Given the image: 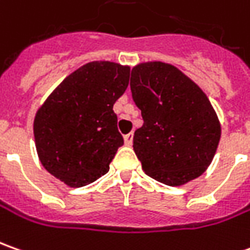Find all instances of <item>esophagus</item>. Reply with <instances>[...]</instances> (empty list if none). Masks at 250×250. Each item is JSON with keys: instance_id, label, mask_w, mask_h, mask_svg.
I'll list each match as a JSON object with an SVG mask.
<instances>
[{"instance_id": "esophagus-1", "label": "esophagus", "mask_w": 250, "mask_h": 250, "mask_svg": "<svg viewBox=\"0 0 250 250\" xmlns=\"http://www.w3.org/2000/svg\"><path fill=\"white\" fill-rule=\"evenodd\" d=\"M133 137H134V134H133V133L125 134V145H131V144H133Z\"/></svg>"}]
</instances>
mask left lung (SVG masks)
I'll return each mask as SVG.
<instances>
[{
    "instance_id": "left-lung-1",
    "label": "left lung",
    "mask_w": 250,
    "mask_h": 250,
    "mask_svg": "<svg viewBox=\"0 0 250 250\" xmlns=\"http://www.w3.org/2000/svg\"><path fill=\"white\" fill-rule=\"evenodd\" d=\"M130 87L144 120L133 138L142 170L170 187L203 174L221 135L206 94L177 67L163 62L133 67Z\"/></svg>"
}]
</instances>
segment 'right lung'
I'll list each match as a JSON object with an SVG mask.
<instances>
[{"mask_svg":"<svg viewBox=\"0 0 250 250\" xmlns=\"http://www.w3.org/2000/svg\"><path fill=\"white\" fill-rule=\"evenodd\" d=\"M128 77V66L90 62L48 97L34 119L36 148L48 173L74 188L108 173L125 144L113 105L125 94Z\"/></svg>","mask_w":250,"mask_h":250,"instance_id":"obj_1","label":"right lung"}]
</instances>
